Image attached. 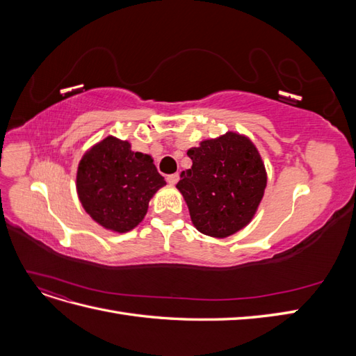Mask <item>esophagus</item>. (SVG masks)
<instances>
[{"instance_id": "obj_1", "label": "esophagus", "mask_w": 356, "mask_h": 356, "mask_svg": "<svg viewBox=\"0 0 356 356\" xmlns=\"http://www.w3.org/2000/svg\"><path fill=\"white\" fill-rule=\"evenodd\" d=\"M168 182L170 186H175L177 182H178V179H179V177H178V174H172V175H168Z\"/></svg>"}]
</instances>
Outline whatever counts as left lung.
Here are the masks:
<instances>
[{
    "label": "left lung",
    "instance_id": "obj_1",
    "mask_svg": "<svg viewBox=\"0 0 356 356\" xmlns=\"http://www.w3.org/2000/svg\"><path fill=\"white\" fill-rule=\"evenodd\" d=\"M193 166L181 172L177 188L195 227L224 239L251 222L267 184L257 147L245 135L227 132L187 152Z\"/></svg>",
    "mask_w": 356,
    "mask_h": 356
}]
</instances>
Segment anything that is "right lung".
Wrapping results in <instances>:
<instances>
[{
  "instance_id": "obj_1",
  "label": "right lung",
  "mask_w": 356,
  "mask_h": 356,
  "mask_svg": "<svg viewBox=\"0 0 356 356\" xmlns=\"http://www.w3.org/2000/svg\"><path fill=\"white\" fill-rule=\"evenodd\" d=\"M166 186L152 156L135 153L131 143L106 136L84 153L77 169V195L92 220L126 233L141 222L156 191Z\"/></svg>"
}]
</instances>
